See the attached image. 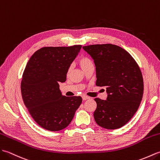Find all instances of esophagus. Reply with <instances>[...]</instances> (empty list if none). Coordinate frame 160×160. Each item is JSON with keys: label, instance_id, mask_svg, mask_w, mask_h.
Here are the masks:
<instances>
[{"label": "esophagus", "instance_id": "obj_1", "mask_svg": "<svg viewBox=\"0 0 160 160\" xmlns=\"http://www.w3.org/2000/svg\"><path fill=\"white\" fill-rule=\"evenodd\" d=\"M82 98H83V101H86V100H88V99H89L90 97H87V96H86V95H83Z\"/></svg>", "mask_w": 160, "mask_h": 160}]
</instances>
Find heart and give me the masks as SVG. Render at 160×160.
I'll return each mask as SVG.
<instances>
[{
    "mask_svg": "<svg viewBox=\"0 0 160 160\" xmlns=\"http://www.w3.org/2000/svg\"><path fill=\"white\" fill-rule=\"evenodd\" d=\"M79 63L80 66L81 67V68L83 70L88 68V66L92 65L91 60L88 58H87V57H83V58H80L79 60Z\"/></svg>",
    "mask_w": 160,
    "mask_h": 160,
    "instance_id": "1",
    "label": "heart"
}]
</instances>
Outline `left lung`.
Wrapping results in <instances>:
<instances>
[{"instance_id":"1","label":"left lung","mask_w":160,"mask_h":160,"mask_svg":"<svg viewBox=\"0 0 160 160\" xmlns=\"http://www.w3.org/2000/svg\"><path fill=\"white\" fill-rule=\"evenodd\" d=\"M93 59L97 86L105 87L106 100L96 98L94 118L97 125L116 129L128 122L139 108L144 83L139 66L125 49L111 44L83 47Z\"/></svg>"}]
</instances>
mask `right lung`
<instances>
[{"instance_id":"right-lung-1","label":"right lung","mask_w":160,"mask_h":160,"mask_svg":"<svg viewBox=\"0 0 160 160\" xmlns=\"http://www.w3.org/2000/svg\"><path fill=\"white\" fill-rule=\"evenodd\" d=\"M81 45L43 47L31 57L23 72L21 93L31 116L48 131L65 129L82 102L81 97H66L59 90Z\"/></svg>"}]
</instances>
